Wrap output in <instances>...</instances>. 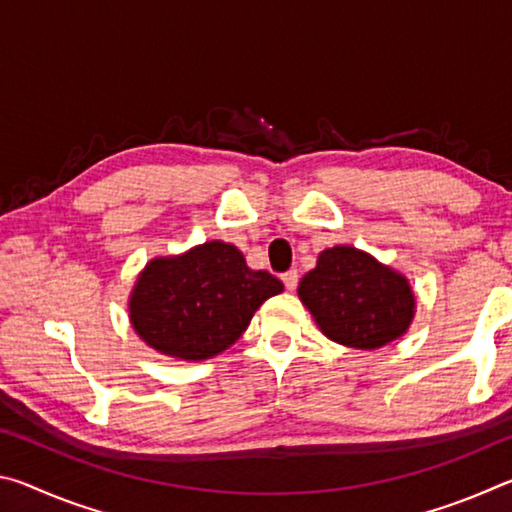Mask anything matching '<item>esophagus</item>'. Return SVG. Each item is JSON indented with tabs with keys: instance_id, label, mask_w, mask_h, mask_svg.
Instances as JSON below:
<instances>
[{
	"instance_id": "esophagus-1",
	"label": "esophagus",
	"mask_w": 512,
	"mask_h": 512,
	"mask_svg": "<svg viewBox=\"0 0 512 512\" xmlns=\"http://www.w3.org/2000/svg\"><path fill=\"white\" fill-rule=\"evenodd\" d=\"M282 282H284V287H287L289 291H293L298 287V271H287L282 275Z\"/></svg>"
}]
</instances>
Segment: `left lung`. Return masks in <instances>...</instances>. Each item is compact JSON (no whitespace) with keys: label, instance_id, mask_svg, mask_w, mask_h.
<instances>
[{"label":"left lung","instance_id":"obj_1","mask_svg":"<svg viewBox=\"0 0 512 512\" xmlns=\"http://www.w3.org/2000/svg\"><path fill=\"white\" fill-rule=\"evenodd\" d=\"M298 296L327 339L357 350L400 339L415 314L409 280L352 246L323 250Z\"/></svg>","mask_w":512,"mask_h":512}]
</instances>
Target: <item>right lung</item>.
<instances>
[{
	"instance_id": "add662e5",
	"label": "right lung",
	"mask_w": 512,
	"mask_h": 512,
	"mask_svg": "<svg viewBox=\"0 0 512 512\" xmlns=\"http://www.w3.org/2000/svg\"><path fill=\"white\" fill-rule=\"evenodd\" d=\"M232 244L205 241L176 257H155L137 277L128 311L140 339L167 357L212 359L228 350L262 302L282 293Z\"/></svg>"
}]
</instances>
